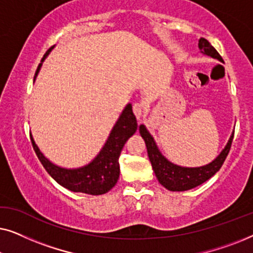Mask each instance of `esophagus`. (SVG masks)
I'll return each mask as SVG.
<instances>
[{"label":"esophagus","mask_w":253,"mask_h":253,"mask_svg":"<svg viewBox=\"0 0 253 253\" xmlns=\"http://www.w3.org/2000/svg\"><path fill=\"white\" fill-rule=\"evenodd\" d=\"M132 109H133L134 116H136L137 119L139 120L140 117H141V115H143V113H144V105L141 102H136L133 105Z\"/></svg>","instance_id":"esophagus-1"}]
</instances>
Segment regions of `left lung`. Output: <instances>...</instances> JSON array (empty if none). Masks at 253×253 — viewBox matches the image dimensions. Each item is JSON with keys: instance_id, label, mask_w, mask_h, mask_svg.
I'll use <instances>...</instances> for the list:
<instances>
[{"instance_id": "left-lung-1", "label": "left lung", "mask_w": 253, "mask_h": 253, "mask_svg": "<svg viewBox=\"0 0 253 253\" xmlns=\"http://www.w3.org/2000/svg\"><path fill=\"white\" fill-rule=\"evenodd\" d=\"M199 48L202 49V53L223 62L222 57L217 53L215 48L206 39H204V38H200L199 39ZM139 132L140 136L145 140V144H146L148 158H150L151 165L153 167V170L158 181L160 182L161 185H164L166 189L170 190V191H186V190L193 189L196 186L203 184L204 182H206L207 179L212 177L222 167L223 162L226 160L228 153H229L231 143H233L234 139L233 133L229 141H228V144L226 145V147H224V150L210 165L197 168H185L179 167V166H176L171 164V162H169L159 152L153 137L151 136L150 132H148L144 126H140Z\"/></svg>"}]
</instances>
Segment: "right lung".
I'll list each match as a JSON object with an SVG mask.
<instances>
[{
	"label": "right lung",
	"instance_id": "right-lung-1",
	"mask_svg": "<svg viewBox=\"0 0 253 253\" xmlns=\"http://www.w3.org/2000/svg\"><path fill=\"white\" fill-rule=\"evenodd\" d=\"M51 48H49L47 53L43 55L41 63L36 71V76L40 70L44 57L49 54ZM137 126L138 124L136 116L132 112V106L129 103L124 108L123 113L121 114L120 119L117 120L109 134L108 140L98 154V157L89 165L78 169H65L53 165L48 159L43 157L32 137H31V141H32L33 150L41 165L58 184L70 191L98 196L108 192L117 183L120 176L119 158L121 151H122L126 141L136 132Z\"/></svg>",
	"mask_w": 253,
	"mask_h": 253
}]
</instances>
